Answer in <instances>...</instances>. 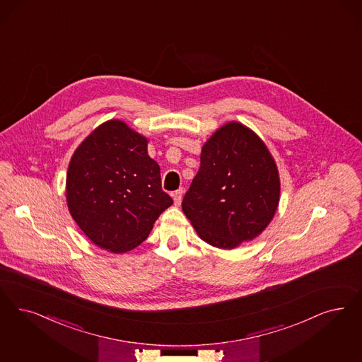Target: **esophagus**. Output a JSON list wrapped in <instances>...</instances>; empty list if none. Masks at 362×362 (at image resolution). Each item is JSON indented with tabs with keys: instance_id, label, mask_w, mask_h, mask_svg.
<instances>
[{
	"instance_id": "esophagus-1",
	"label": "esophagus",
	"mask_w": 362,
	"mask_h": 362,
	"mask_svg": "<svg viewBox=\"0 0 362 362\" xmlns=\"http://www.w3.org/2000/svg\"><path fill=\"white\" fill-rule=\"evenodd\" d=\"M183 192H185V189L183 188H179V189H176L174 192V202L175 206H179L180 203H182V198H183Z\"/></svg>"
}]
</instances>
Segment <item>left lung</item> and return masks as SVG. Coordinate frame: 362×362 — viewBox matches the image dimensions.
Returning a JSON list of instances; mask_svg holds the SVG:
<instances>
[{"label": "left lung", "instance_id": "obj_1", "mask_svg": "<svg viewBox=\"0 0 362 362\" xmlns=\"http://www.w3.org/2000/svg\"><path fill=\"white\" fill-rule=\"evenodd\" d=\"M279 188L274 159L262 140L233 122L203 146L199 171L182 209L203 240L219 249H234L270 223Z\"/></svg>", "mask_w": 362, "mask_h": 362}]
</instances>
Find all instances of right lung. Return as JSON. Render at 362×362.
<instances>
[{
  "instance_id": "1",
  "label": "right lung",
  "mask_w": 362,
  "mask_h": 362,
  "mask_svg": "<svg viewBox=\"0 0 362 362\" xmlns=\"http://www.w3.org/2000/svg\"><path fill=\"white\" fill-rule=\"evenodd\" d=\"M68 209L95 245L112 252L139 246L173 204L147 139L120 120L96 128L76 150L66 175Z\"/></svg>"
}]
</instances>
